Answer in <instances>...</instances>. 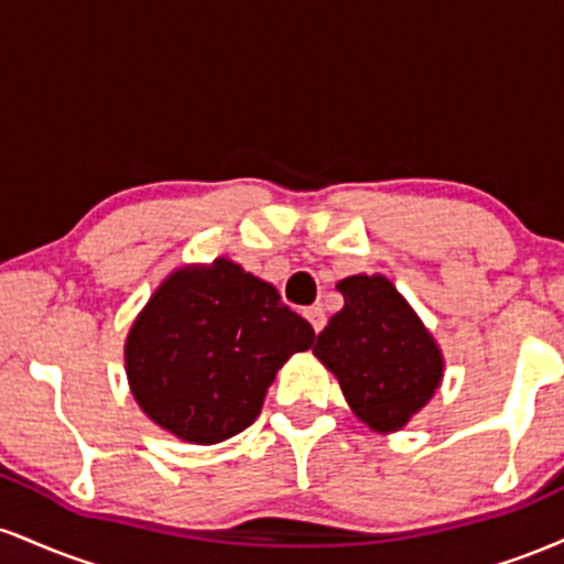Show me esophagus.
<instances>
[{"label": "esophagus", "instance_id": "34e87169", "mask_svg": "<svg viewBox=\"0 0 564 564\" xmlns=\"http://www.w3.org/2000/svg\"><path fill=\"white\" fill-rule=\"evenodd\" d=\"M304 318L310 321V326H313L315 334H321L323 326H326V310H323L321 304H315V307L304 310Z\"/></svg>", "mask_w": 564, "mask_h": 564}]
</instances>
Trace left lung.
Masks as SVG:
<instances>
[{"instance_id": "1", "label": "left lung", "mask_w": 564, "mask_h": 564, "mask_svg": "<svg viewBox=\"0 0 564 564\" xmlns=\"http://www.w3.org/2000/svg\"><path fill=\"white\" fill-rule=\"evenodd\" d=\"M336 289L345 307L318 334L315 358L339 379L360 422L403 430L443 381V352L384 275H349Z\"/></svg>"}]
</instances>
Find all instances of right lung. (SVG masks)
<instances>
[{
	"instance_id": "1",
	"label": "right lung",
	"mask_w": 564,
	"mask_h": 564,
	"mask_svg": "<svg viewBox=\"0 0 564 564\" xmlns=\"http://www.w3.org/2000/svg\"><path fill=\"white\" fill-rule=\"evenodd\" d=\"M313 339L275 286L217 257L177 268L153 291L129 328L127 379L161 430L215 445L260 416L278 368Z\"/></svg>"
}]
</instances>
